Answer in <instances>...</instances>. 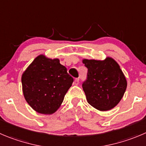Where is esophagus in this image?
I'll return each instance as SVG.
<instances>
[{
	"instance_id": "1",
	"label": "esophagus",
	"mask_w": 146,
	"mask_h": 146,
	"mask_svg": "<svg viewBox=\"0 0 146 146\" xmlns=\"http://www.w3.org/2000/svg\"><path fill=\"white\" fill-rule=\"evenodd\" d=\"M79 82H80V79L76 78L75 80H74V84H75L76 85H78Z\"/></svg>"
}]
</instances>
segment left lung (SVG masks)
Here are the masks:
<instances>
[{"instance_id": "8db88e82", "label": "left lung", "mask_w": 146, "mask_h": 146, "mask_svg": "<svg viewBox=\"0 0 146 146\" xmlns=\"http://www.w3.org/2000/svg\"><path fill=\"white\" fill-rule=\"evenodd\" d=\"M87 68L82 88L90 105L100 111L112 109L121 100L127 87L125 77L118 64L110 57L105 60L83 59Z\"/></svg>"}]
</instances>
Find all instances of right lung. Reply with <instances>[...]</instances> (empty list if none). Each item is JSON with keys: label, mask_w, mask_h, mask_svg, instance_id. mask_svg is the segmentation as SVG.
Masks as SVG:
<instances>
[{"label": "right lung", "mask_w": 146, "mask_h": 146, "mask_svg": "<svg viewBox=\"0 0 146 146\" xmlns=\"http://www.w3.org/2000/svg\"><path fill=\"white\" fill-rule=\"evenodd\" d=\"M74 79L59 59L37 56L22 74L26 102L37 112L52 114L62 105Z\"/></svg>", "instance_id": "1"}]
</instances>
